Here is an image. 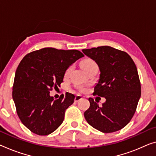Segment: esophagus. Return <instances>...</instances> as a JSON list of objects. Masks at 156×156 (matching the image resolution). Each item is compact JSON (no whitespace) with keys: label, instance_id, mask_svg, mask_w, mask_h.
<instances>
[{"label":"esophagus","instance_id":"esophagus-1","mask_svg":"<svg viewBox=\"0 0 156 156\" xmlns=\"http://www.w3.org/2000/svg\"><path fill=\"white\" fill-rule=\"evenodd\" d=\"M82 96H81V95H76V96H75V102H78V101H80V100H81L82 99Z\"/></svg>","mask_w":156,"mask_h":156}]
</instances>
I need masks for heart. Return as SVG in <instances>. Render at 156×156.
Masks as SVG:
<instances>
[{"label": "heart", "instance_id": "obj_1", "mask_svg": "<svg viewBox=\"0 0 156 156\" xmlns=\"http://www.w3.org/2000/svg\"><path fill=\"white\" fill-rule=\"evenodd\" d=\"M81 68H83V70H84L86 73H87L88 71L93 70V69L98 68V65L96 63V62H95L94 60L89 58L83 59V61L81 62ZM71 69H72V66L68 67V68L66 69V72H65V75H64V76H66V77L68 76ZM77 89L81 92H83L85 91L86 88L83 87V86H78Z\"/></svg>", "mask_w": 156, "mask_h": 156}]
</instances>
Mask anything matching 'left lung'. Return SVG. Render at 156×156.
Wrapping results in <instances>:
<instances>
[{
  "label": "left lung",
  "mask_w": 156,
  "mask_h": 156,
  "mask_svg": "<svg viewBox=\"0 0 156 156\" xmlns=\"http://www.w3.org/2000/svg\"><path fill=\"white\" fill-rule=\"evenodd\" d=\"M96 62L100 80L93 95L105 97L102 106L89 98L90 107L84 112L89 125L105 133L124 128L135 114L141 97V83L137 69L126 51L109 46L83 49Z\"/></svg>",
  "instance_id": "8db88e82"
}]
</instances>
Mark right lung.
<instances>
[{"label":"right lung","instance_id":"1","mask_svg":"<svg viewBox=\"0 0 156 156\" xmlns=\"http://www.w3.org/2000/svg\"><path fill=\"white\" fill-rule=\"evenodd\" d=\"M83 56L78 50L47 47L21 60L14 76L12 98L19 118L32 133L49 135L63 123L75 95L66 93L54 100L49 91L61 86L66 69Z\"/></svg>","mask_w":156,"mask_h":156}]
</instances>
